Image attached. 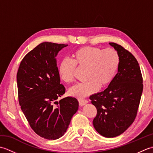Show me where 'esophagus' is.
Returning <instances> with one entry per match:
<instances>
[{
	"label": "esophagus",
	"mask_w": 153,
	"mask_h": 153,
	"mask_svg": "<svg viewBox=\"0 0 153 153\" xmlns=\"http://www.w3.org/2000/svg\"><path fill=\"white\" fill-rule=\"evenodd\" d=\"M79 104L80 106H83L86 105L87 103H88V100L85 99H79Z\"/></svg>",
	"instance_id": "1"
}]
</instances>
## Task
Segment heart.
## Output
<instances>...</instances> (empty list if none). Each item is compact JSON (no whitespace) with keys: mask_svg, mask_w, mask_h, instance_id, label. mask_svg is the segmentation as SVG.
<instances>
[{"mask_svg":"<svg viewBox=\"0 0 153 153\" xmlns=\"http://www.w3.org/2000/svg\"><path fill=\"white\" fill-rule=\"evenodd\" d=\"M120 56L114 48L83 47L72 54V60L64 58L58 66L60 78L66 83L74 80L76 66L86 67V82L77 83L69 90L71 96L83 98L95 93L112 82L118 71Z\"/></svg>","mask_w":153,"mask_h":153,"instance_id":"1","label":"heart"}]
</instances>
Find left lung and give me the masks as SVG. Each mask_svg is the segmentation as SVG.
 <instances>
[{
  "label": "left lung",
  "mask_w": 153,
  "mask_h": 153,
  "mask_svg": "<svg viewBox=\"0 0 153 153\" xmlns=\"http://www.w3.org/2000/svg\"><path fill=\"white\" fill-rule=\"evenodd\" d=\"M109 44L120 56L118 73L105 90L89 98L97 110L94 128L104 137H114L134 122L143 85L140 67L134 55L121 45Z\"/></svg>",
  "instance_id": "1"
}]
</instances>
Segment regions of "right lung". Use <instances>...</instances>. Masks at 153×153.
<instances>
[{
  "mask_svg": "<svg viewBox=\"0 0 153 153\" xmlns=\"http://www.w3.org/2000/svg\"><path fill=\"white\" fill-rule=\"evenodd\" d=\"M67 46L50 42L39 44L23 58L17 73L18 100L22 112L32 129L49 140L64 135L78 110L79 102L74 97L56 101L66 89L60 84L56 57Z\"/></svg>",
  "mask_w": 153,
  "mask_h": 153,
  "instance_id": "add662e5",
  "label": "right lung"
}]
</instances>
